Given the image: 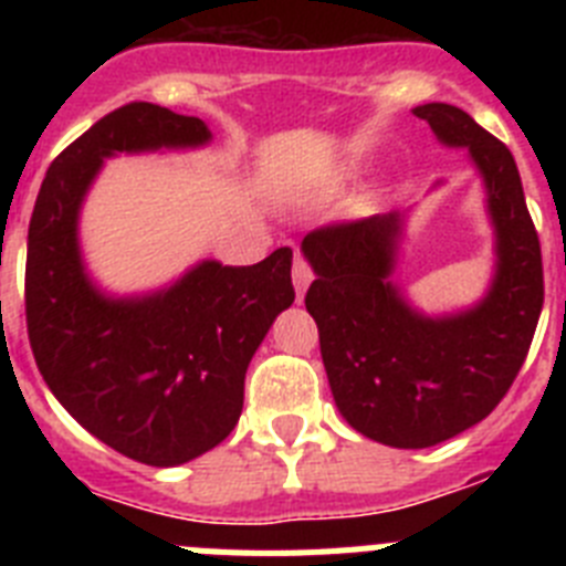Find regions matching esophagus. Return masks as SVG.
Wrapping results in <instances>:
<instances>
[{"label": "esophagus", "mask_w": 566, "mask_h": 566, "mask_svg": "<svg viewBox=\"0 0 566 566\" xmlns=\"http://www.w3.org/2000/svg\"><path fill=\"white\" fill-rule=\"evenodd\" d=\"M312 280H314V272L312 266H308V260L303 258V254H297L292 263V283H294V292H297V300H303V294H306Z\"/></svg>", "instance_id": "34e87169"}]
</instances>
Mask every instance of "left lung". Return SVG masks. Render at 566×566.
<instances>
[{
    "instance_id": "left-lung-1",
    "label": "left lung",
    "mask_w": 566,
    "mask_h": 566,
    "mask_svg": "<svg viewBox=\"0 0 566 566\" xmlns=\"http://www.w3.org/2000/svg\"><path fill=\"white\" fill-rule=\"evenodd\" d=\"M413 113L448 147H468L488 187L496 274L479 306L413 312L391 269L402 214L328 223L303 238L314 280L306 308L334 402L354 431L391 448H431L482 422L516 379L544 306L542 247L510 149L453 104Z\"/></svg>"
}]
</instances>
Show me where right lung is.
Instances as JSON below:
<instances>
[{"label": "right lung", "mask_w": 566, "mask_h": 566, "mask_svg": "<svg viewBox=\"0 0 566 566\" xmlns=\"http://www.w3.org/2000/svg\"><path fill=\"white\" fill-rule=\"evenodd\" d=\"M209 138L195 115L124 104L50 164L28 229L24 317L44 382L93 437L153 468L189 462L232 433L249 363L294 303L292 249L254 266L203 260L164 292L107 297L84 274L78 209L109 155Z\"/></svg>", "instance_id": "obj_1"}]
</instances>
